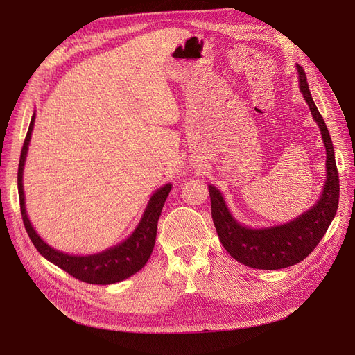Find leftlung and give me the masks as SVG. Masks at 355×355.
Instances as JSON below:
<instances>
[{
	"label": "left lung",
	"instance_id": "left-lung-1",
	"mask_svg": "<svg viewBox=\"0 0 355 355\" xmlns=\"http://www.w3.org/2000/svg\"><path fill=\"white\" fill-rule=\"evenodd\" d=\"M296 67L300 74V87L313 119L321 129L327 149V181L318 204L301 217L289 221L288 225L269 229H249L239 225L229 213L220 191L209 185L211 217L221 245L237 262L254 269L276 270L302 262L318 246L338 209L340 180L332 141L325 121L312 101L305 70L300 64Z\"/></svg>",
	"mask_w": 355,
	"mask_h": 355
}]
</instances>
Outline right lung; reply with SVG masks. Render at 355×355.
Listing matches in <instances>:
<instances>
[{
    "instance_id": "add662e5",
    "label": "right lung",
    "mask_w": 355,
    "mask_h": 355,
    "mask_svg": "<svg viewBox=\"0 0 355 355\" xmlns=\"http://www.w3.org/2000/svg\"><path fill=\"white\" fill-rule=\"evenodd\" d=\"M34 116L31 118L27 135L23 144L20 164H18V194H20V209L24 227L27 234L35 249L42 256L55 266H59L73 277L79 279L82 282L93 285H109L123 281V279L132 276L141 270L151 256L155 245L157 226L158 220L164 207V202L170 194L171 184L164 185L148 202V207L139 221L135 232L130 234L121 245L112 248L106 252L92 254V256H69L66 253L51 249L47 243L40 239V236L34 232L31 223L26 214L24 204V191H23V168L27 157V149L30 144L31 130L34 126Z\"/></svg>"
}]
</instances>
